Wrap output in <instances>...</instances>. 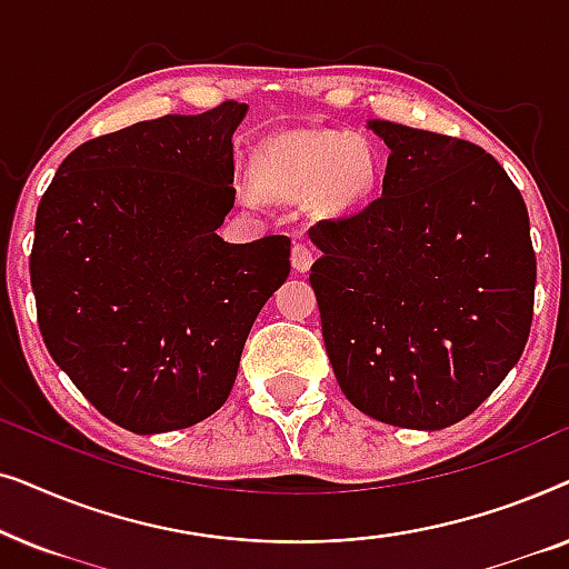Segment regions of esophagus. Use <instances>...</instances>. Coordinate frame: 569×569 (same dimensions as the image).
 <instances>
[{
    "label": "esophagus",
    "mask_w": 569,
    "mask_h": 569,
    "mask_svg": "<svg viewBox=\"0 0 569 569\" xmlns=\"http://www.w3.org/2000/svg\"><path fill=\"white\" fill-rule=\"evenodd\" d=\"M290 259H292V269L298 271V274H306L310 263H313V248L308 243H295Z\"/></svg>",
    "instance_id": "obj_1"
}]
</instances>
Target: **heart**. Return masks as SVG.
I'll use <instances>...</instances> for the list:
<instances>
[{
    "instance_id": "obj_1",
    "label": "heart",
    "mask_w": 569,
    "mask_h": 569,
    "mask_svg": "<svg viewBox=\"0 0 569 569\" xmlns=\"http://www.w3.org/2000/svg\"><path fill=\"white\" fill-rule=\"evenodd\" d=\"M378 181V154L362 137L339 129H300L269 137L253 152V183H240L246 204L261 193L279 201H306L316 214L337 217L370 197Z\"/></svg>"
}]
</instances>
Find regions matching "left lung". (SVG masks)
Instances as JSON below:
<instances>
[{"label": "left lung", "instance_id": "left-lung-1", "mask_svg": "<svg viewBox=\"0 0 569 569\" xmlns=\"http://www.w3.org/2000/svg\"><path fill=\"white\" fill-rule=\"evenodd\" d=\"M368 127L391 150L383 197L310 228L326 352L365 415L442 430L523 355L536 287L526 201L479 144L391 121Z\"/></svg>", "mask_w": 569, "mask_h": 569}]
</instances>
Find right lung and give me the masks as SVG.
I'll use <instances>...</instances> for the list:
<instances>
[{"label":"right lung","mask_w":569,"mask_h":569,"mask_svg":"<svg viewBox=\"0 0 569 569\" xmlns=\"http://www.w3.org/2000/svg\"><path fill=\"white\" fill-rule=\"evenodd\" d=\"M224 100L90 139L36 214L30 284L53 362L123 430H183L236 383L248 331L290 274V238L224 243L236 204Z\"/></svg>","instance_id":"add662e5"}]
</instances>
